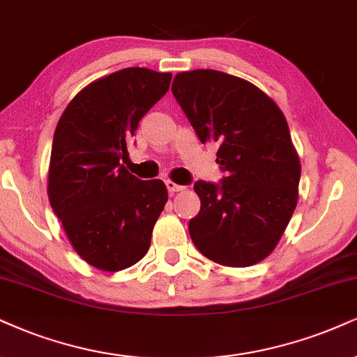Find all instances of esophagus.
Returning <instances> with one entry per match:
<instances>
[{
    "mask_svg": "<svg viewBox=\"0 0 357 357\" xmlns=\"http://www.w3.org/2000/svg\"><path fill=\"white\" fill-rule=\"evenodd\" d=\"M165 185H167V190H169L170 193H177V192H182L183 188H185V187L178 185V183L172 182V180H167V182H165Z\"/></svg>",
    "mask_w": 357,
    "mask_h": 357,
    "instance_id": "34e87169",
    "label": "esophagus"
}]
</instances>
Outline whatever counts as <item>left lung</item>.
Returning a JSON list of instances; mask_svg holds the SVG:
<instances>
[{"label": "left lung", "instance_id": "8db88e82", "mask_svg": "<svg viewBox=\"0 0 357 357\" xmlns=\"http://www.w3.org/2000/svg\"><path fill=\"white\" fill-rule=\"evenodd\" d=\"M172 92L205 142H217L222 185H193L200 212L188 223L193 245L212 261L245 268L265 259L298 204L301 162L284 114L270 96L231 74L178 73Z\"/></svg>", "mask_w": 357, "mask_h": 357}]
</instances>
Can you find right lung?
Listing matches in <instances>:
<instances>
[{
  "instance_id": "add662e5",
  "label": "right lung",
  "mask_w": 357,
  "mask_h": 357,
  "mask_svg": "<svg viewBox=\"0 0 357 357\" xmlns=\"http://www.w3.org/2000/svg\"><path fill=\"white\" fill-rule=\"evenodd\" d=\"M170 79L147 68L112 73L79 91L57 122L47 197L69 243L98 270L121 271L140 261L169 200L162 180L134 177L121 160Z\"/></svg>"
}]
</instances>
